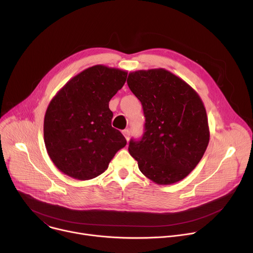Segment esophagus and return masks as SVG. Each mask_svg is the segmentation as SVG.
Segmentation results:
<instances>
[{"instance_id":"obj_1","label":"esophagus","mask_w":253,"mask_h":253,"mask_svg":"<svg viewBox=\"0 0 253 253\" xmlns=\"http://www.w3.org/2000/svg\"><path fill=\"white\" fill-rule=\"evenodd\" d=\"M122 133H123L124 137L126 138V140L128 141V140H129V138H130V130H128V129L123 130V131H122Z\"/></svg>"}]
</instances>
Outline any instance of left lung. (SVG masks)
<instances>
[{
	"mask_svg": "<svg viewBox=\"0 0 253 253\" xmlns=\"http://www.w3.org/2000/svg\"><path fill=\"white\" fill-rule=\"evenodd\" d=\"M127 84L145 116V132L140 140H130L129 153L140 171L157 184L184 179L209 142L206 110L199 95L161 68L131 72Z\"/></svg>",
	"mask_w": 253,
	"mask_h": 253,
	"instance_id": "left-lung-1",
	"label": "left lung"
}]
</instances>
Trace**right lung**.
<instances>
[{"instance_id": "right-lung-1", "label": "right lung", "mask_w": 253, "mask_h": 253, "mask_svg": "<svg viewBox=\"0 0 253 253\" xmlns=\"http://www.w3.org/2000/svg\"><path fill=\"white\" fill-rule=\"evenodd\" d=\"M127 72L103 65L72 78L52 99L44 119V141L64 174L89 180L102 174L126 139L111 125L109 101L123 87Z\"/></svg>"}]
</instances>
